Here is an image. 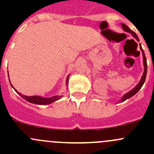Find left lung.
Returning <instances> with one entry per match:
<instances>
[{
  "label": "left lung",
  "instance_id": "1",
  "mask_svg": "<svg viewBox=\"0 0 154 154\" xmlns=\"http://www.w3.org/2000/svg\"><path fill=\"white\" fill-rule=\"evenodd\" d=\"M122 28H123V29L125 31H126V32H130V33L132 34V35H133V37H134L135 38H136V40H137L138 42L139 41V38H138V35H136V32H133L132 29H130V28H129L128 27H127V25L125 24H122ZM139 46H140V49L141 51H142V55H143V63H144V73H143V75H142V79H141L140 82H139V83H138V85L136 86V87H135L133 89H132L131 91H130L129 92H127V94H125V95L122 97V98L121 99L120 102H123L125 101V100H127V99L130 98V97H133L134 94H136V93L138 92V91H139V90L141 89V88H142V86H143L144 81H145V79H146V75H147V60H146V57H145V55H144V50L142 49V45H141V44L139 45Z\"/></svg>",
  "mask_w": 154,
  "mask_h": 154
}]
</instances>
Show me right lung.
Masks as SVG:
<instances>
[{
    "label": "right lung",
    "instance_id": "right-lung-1",
    "mask_svg": "<svg viewBox=\"0 0 154 154\" xmlns=\"http://www.w3.org/2000/svg\"><path fill=\"white\" fill-rule=\"evenodd\" d=\"M68 77L69 75L68 76L67 79H66V86H68ZM11 84V83H10ZM12 88H14V87L12 86V85L11 84ZM15 89V88H14ZM17 93L21 96L22 98H24V100H26L27 101L29 102V103H35V104H38V105H46V104H50V103H53V102L56 101V100H58L61 98L62 95L59 96V95H56V96H53L51 97H40V96H26L24 95V94H21L20 92H18V91L15 90Z\"/></svg>",
    "mask_w": 154,
    "mask_h": 154
}]
</instances>
